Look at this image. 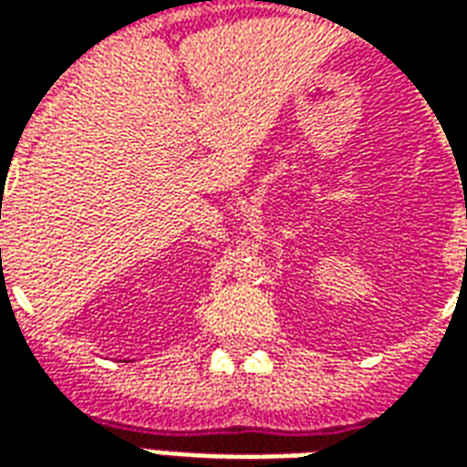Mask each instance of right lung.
I'll use <instances>...</instances> for the list:
<instances>
[{"label":"right lung","mask_w":467,"mask_h":467,"mask_svg":"<svg viewBox=\"0 0 467 467\" xmlns=\"http://www.w3.org/2000/svg\"><path fill=\"white\" fill-rule=\"evenodd\" d=\"M0 253H2V250H0Z\"/></svg>","instance_id":"right-lung-1"}]
</instances>
